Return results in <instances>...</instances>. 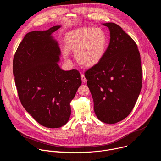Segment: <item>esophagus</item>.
<instances>
[{
	"label": "esophagus",
	"mask_w": 161,
	"mask_h": 161,
	"mask_svg": "<svg viewBox=\"0 0 161 161\" xmlns=\"http://www.w3.org/2000/svg\"><path fill=\"white\" fill-rule=\"evenodd\" d=\"M81 79L83 81V82H86V78L85 77V76L83 73H81Z\"/></svg>",
	"instance_id": "esophagus-1"
}]
</instances>
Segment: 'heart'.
I'll use <instances>...</instances> for the list:
<instances>
[{"instance_id":"1","label":"heart","mask_w":161,"mask_h":161,"mask_svg":"<svg viewBox=\"0 0 161 161\" xmlns=\"http://www.w3.org/2000/svg\"><path fill=\"white\" fill-rule=\"evenodd\" d=\"M107 35L99 27H84L72 31L65 36L66 48L63 53L68 57V50L75 52L77 62L90 67L97 64L103 58L107 48Z\"/></svg>"}]
</instances>
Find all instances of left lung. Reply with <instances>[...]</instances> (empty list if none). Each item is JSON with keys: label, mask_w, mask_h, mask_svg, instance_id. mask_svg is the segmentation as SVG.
Masks as SVG:
<instances>
[{"label": "left lung", "mask_w": 161, "mask_h": 161, "mask_svg": "<svg viewBox=\"0 0 161 161\" xmlns=\"http://www.w3.org/2000/svg\"><path fill=\"white\" fill-rule=\"evenodd\" d=\"M110 32L103 58L85 73L101 122L113 124L125 119L139 97L142 86L141 57L134 41L114 23L103 24Z\"/></svg>", "instance_id": "obj_1"}]
</instances>
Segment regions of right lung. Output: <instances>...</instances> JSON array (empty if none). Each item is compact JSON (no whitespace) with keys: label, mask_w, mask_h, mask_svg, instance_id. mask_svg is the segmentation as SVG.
I'll return each mask as SVG.
<instances>
[{"label":"right lung","mask_w":161,"mask_h":161,"mask_svg":"<svg viewBox=\"0 0 161 161\" xmlns=\"http://www.w3.org/2000/svg\"><path fill=\"white\" fill-rule=\"evenodd\" d=\"M60 27L27 33L13 58V75L22 106L48 128H58L68 122L70 103L81 83L78 71H64L57 63L60 50L52 34Z\"/></svg>","instance_id":"1"}]
</instances>
